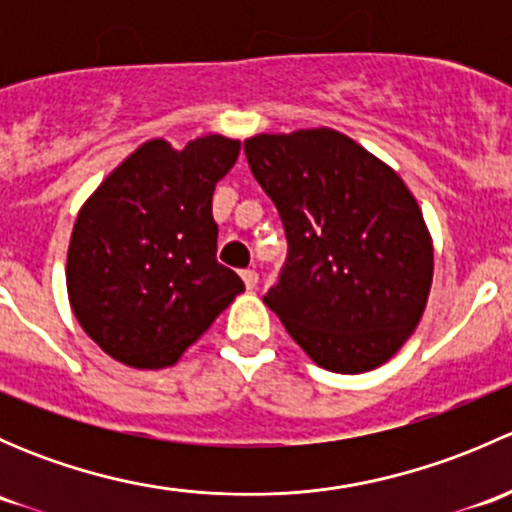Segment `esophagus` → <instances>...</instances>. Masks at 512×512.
I'll return each mask as SVG.
<instances>
[{
	"instance_id": "34e87169",
	"label": "esophagus",
	"mask_w": 512,
	"mask_h": 512,
	"mask_svg": "<svg viewBox=\"0 0 512 512\" xmlns=\"http://www.w3.org/2000/svg\"><path fill=\"white\" fill-rule=\"evenodd\" d=\"M257 280H260V275H257L255 270H245V272H242V282H245L247 289H255L257 287Z\"/></svg>"
}]
</instances>
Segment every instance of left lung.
I'll return each mask as SVG.
<instances>
[{"mask_svg": "<svg viewBox=\"0 0 512 512\" xmlns=\"http://www.w3.org/2000/svg\"><path fill=\"white\" fill-rule=\"evenodd\" d=\"M245 156L289 242L267 307L322 369L386 364L421 322L433 282V240L414 193L327 126L257 133Z\"/></svg>", "mask_w": 512, "mask_h": 512, "instance_id": "obj_1", "label": "left lung"}]
</instances>
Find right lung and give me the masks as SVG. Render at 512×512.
<instances>
[{
	"label": "right lung",
	"instance_id": "obj_1",
	"mask_svg": "<svg viewBox=\"0 0 512 512\" xmlns=\"http://www.w3.org/2000/svg\"><path fill=\"white\" fill-rule=\"evenodd\" d=\"M240 156L208 133L185 148L141 143L81 205L66 292L81 329L131 369L173 366L245 292L218 262L213 193Z\"/></svg>",
	"mask_w": 512,
	"mask_h": 512
}]
</instances>
